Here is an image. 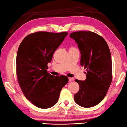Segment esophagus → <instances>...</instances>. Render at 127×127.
<instances>
[{
  "mask_svg": "<svg viewBox=\"0 0 127 127\" xmlns=\"http://www.w3.org/2000/svg\"><path fill=\"white\" fill-rule=\"evenodd\" d=\"M69 81H72L74 80V78H70H70H69Z\"/></svg>",
  "mask_w": 127,
  "mask_h": 127,
  "instance_id": "34e87169",
  "label": "esophagus"
}]
</instances>
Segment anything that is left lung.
<instances>
[{
  "mask_svg": "<svg viewBox=\"0 0 127 127\" xmlns=\"http://www.w3.org/2000/svg\"><path fill=\"white\" fill-rule=\"evenodd\" d=\"M70 37L78 44L80 64L87 71L85 81L76 80L80 89L74 95L75 102L82 107H92L103 100L112 80L109 48L101 36L90 31L71 32Z\"/></svg>",
  "mask_w": 127,
  "mask_h": 127,
  "instance_id": "1",
  "label": "left lung"
}]
</instances>
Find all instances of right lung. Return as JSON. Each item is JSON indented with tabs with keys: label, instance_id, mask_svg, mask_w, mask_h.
Masks as SVG:
<instances>
[{
	"label": "right lung",
	"instance_id": "1",
	"mask_svg": "<svg viewBox=\"0 0 127 127\" xmlns=\"http://www.w3.org/2000/svg\"><path fill=\"white\" fill-rule=\"evenodd\" d=\"M67 32H38L23 39L16 56V75L22 91L27 100L42 109L57 102L62 88L69 81L65 76H54L47 72L53 58Z\"/></svg>",
	"mask_w": 127,
	"mask_h": 127
}]
</instances>
